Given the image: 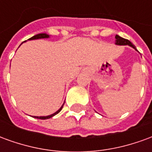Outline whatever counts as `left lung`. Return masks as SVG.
Listing matches in <instances>:
<instances>
[{
	"instance_id": "8db88e82",
	"label": "left lung",
	"mask_w": 152,
	"mask_h": 152,
	"mask_svg": "<svg viewBox=\"0 0 152 152\" xmlns=\"http://www.w3.org/2000/svg\"><path fill=\"white\" fill-rule=\"evenodd\" d=\"M115 37V39H116V42H115L116 45H129V46L133 47L134 49L136 50V47L134 46V45L131 43L129 40H127V39H124V38L121 37H119V36H117V35H116Z\"/></svg>"
}]
</instances>
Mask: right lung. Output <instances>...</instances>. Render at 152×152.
I'll return each mask as SVG.
<instances>
[{"label":"right lung","instance_id":"right-lung-1","mask_svg":"<svg viewBox=\"0 0 152 152\" xmlns=\"http://www.w3.org/2000/svg\"><path fill=\"white\" fill-rule=\"evenodd\" d=\"M49 37V35L45 34V33H41V34H37L36 35V36H34V37H31L30 39H28V40H35V39H40V38H48ZM63 105L61 107V108L58 110V111H57L55 113H53V114L50 115H48V116H34L35 118H37V119H40V120H45V119H49V118H51L52 116H53V115H55L56 114H58V112L62 110V108H63Z\"/></svg>","mask_w":152,"mask_h":152}]
</instances>
